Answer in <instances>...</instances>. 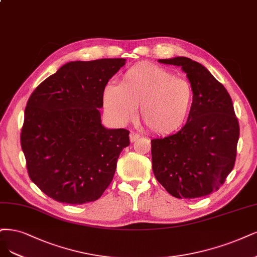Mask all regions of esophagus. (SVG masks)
Listing matches in <instances>:
<instances>
[{
  "instance_id": "esophagus-1",
  "label": "esophagus",
  "mask_w": 257,
  "mask_h": 257,
  "mask_svg": "<svg viewBox=\"0 0 257 257\" xmlns=\"http://www.w3.org/2000/svg\"><path fill=\"white\" fill-rule=\"evenodd\" d=\"M139 134H137V133H135V132H131L130 133V140H131V143H135V141H137L138 139H139Z\"/></svg>"
}]
</instances>
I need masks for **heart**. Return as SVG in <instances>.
Listing matches in <instances>:
<instances>
[{"label":"heart","instance_id":"obj_1","mask_svg":"<svg viewBox=\"0 0 257 257\" xmlns=\"http://www.w3.org/2000/svg\"><path fill=\"white\" fill-rule=\"evenodd\" d=\"M194 90L187 79L175 77L169 70L151 63H140L127 69L121 84L108 83L103 90V105L117 123H126L136 116L157 135H168L181 128L188 119Z\"/></svg>","mask_w":257,"mask_h":257}]
</instances>
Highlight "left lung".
<instances>
[{"mask_svg": "<svg viewBox=\"0 0 257 257\" xmlns=\"http://www.w3.org/2000/svg\"><path fill=\"white\" fill-rule=\"evenodd\" d=\"M181 67L194 90L186 124L173 135L151 140L156 180L171 196L196 199L218 190L233 170L239 123L224 86L187 57L159 59Z\"/></svg>", "mask_w": 257, "mask_h": 257, "instance_id": "obj_1", "label": "left lung"}]
</instances>
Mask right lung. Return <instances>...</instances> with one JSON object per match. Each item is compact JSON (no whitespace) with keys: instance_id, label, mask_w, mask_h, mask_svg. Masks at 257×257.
Returning a JSON list of instances; mask_svg holds the SVG:
<instances>
[{"instance_id":"right-lung-1","label":"right lung","mask_w":257,"mask_h":257,"mask_svg":"<svg viewBox=\"0 0 257 257\" xmlns=\"http://www.w3.org/2000/svg\"><path fill=\"white\" fill-rule=\"evenodd\" d=\"M124 58L70 61L34 90L21 147L33 183L55 201L98 200L112 181L130 132L101 123L103 90Z\"/></svg>"}]
</instances>
